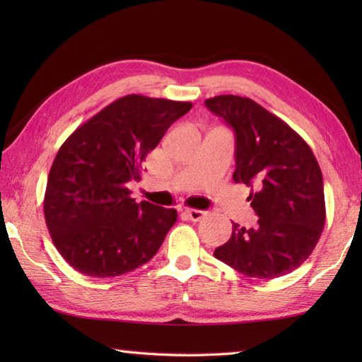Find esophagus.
Listing matches in <instances>:
<instances>
[{
  "instance_id": "obj_1",
  "label": "esophagus",
  "mask_w": 362,
  "mask_h": 362,
  "mask_svg": "<svg viewBox=\"0 0 362 362\" xmlns=\"http://www.w3.org/2000/svg\"><path fill=\"white\" fill-rule=\"evenodd\" d=\"M183 214H185V217L188 220H193V222H198V220H201L206 216V212L199 211V209H185L183 211Z\"/></svg>"
}]
</instances>
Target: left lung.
Segmentation results:
<instances>
[{"instance_id":"1","label":"left lung","mask_w":362,"mask_h":362,"mask_svg":"<svg viewBox=\"0 0 362 362\" xmlns=\"http://www.w3.org/2000/svg\"><path fill=\"white\" fill-rule=\"evenodd\" d=\"M206 107L235 131L233 180L254 188L255 228L233 223L216 259L250 278L273 279L308 259L326 223L321 168L308 144L247 97L217 95Z\"/></svg>"}]
</instances>
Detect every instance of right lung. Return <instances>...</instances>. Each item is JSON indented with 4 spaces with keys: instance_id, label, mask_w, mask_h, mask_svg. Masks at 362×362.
Masks as SVG:
<instances>
[{
    "instance_id": "1",
    "label": "right lung",
    "mask_w": 362,
    "mask_h": 362,
    "mask_svg": "<svg viewBox=\"0 0 362 362\" xmlns=\"http://www.w3.org/2000/svg\"><path fill=\"white\" fill-rule=\"evenodd\" d=\"M192 102L124 95L60 146L49 170L45 218L54 246L76 272L121 276L155 257L177 211L131 198L142 163Z\"/></svg>"
}]
</instances>
